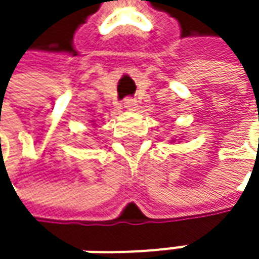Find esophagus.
<instances>
[{
  "label": "esophagus",
  "instance_id": "34e87169",
  "mask_svg": "<svg viewBox=\"0 0 259 259\" xmlns=\"http://www.w3.org/2000/svg\"><path fill=\"white\" fill-rule=\"evenodd\" d=\"M136 105H138V102H136L135 99H126V100H124V108H126L127 111H133V109L136 108Z\"/></svg>",
  "mask_w": 259,
  "mask_h": 259
}]
</instances>
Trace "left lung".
Returning <instances> with one entry per match:
<instances>
[{
	"label": "left lung",
	"mask_w": 259,
	"mask_h": 259,
	"mask_svg": "<svg viewBox=\"0 0 259 259\" xmlns=\"http://www.w3.org/2000/svg\"><path fill=\"white\" fill-rule=\"evenodd\" d=\"M174 141H176V139H174Z\"/></svg>",
	"instance_id": "1"
}]
</instances>
